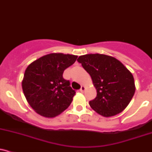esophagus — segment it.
Returning <instances> with one entry per match:
<instances>
[{"mask_svg":"<svg viewBox=\"0 0 152 152\" xmlns=\"http://www.w3.org/2000/svg\"><path fill=\"white\" fill-rule=\"evenodd\" d=\"M84 90H85V87H84V86H81L80 88V92H83Z\"/></svg>","mask_w":152,"mask_h":152,"instance_id":"1","label":"esophagus"}]
</instances>
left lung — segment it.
Listing matches in <instances>:
<instances>
[{"label":"left lung","mask_w":152,"mask_h":152,"mask_svg":"<svg viewBox=\"0 0 152 152\" xmlns=\"http://www.w3.org/2000/svg\"><path fill=\"white\" fill-rule=\"evenodd\" d=\"M77 61L90 75L97 96L89 105L97 114L109 117L121 113L133 97L132 73L114 57L100 54L81 55Z\"/></svg>","instance_id":"obj_1"}]
</instances>
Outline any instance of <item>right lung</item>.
Returning a JSON list of instances; mask_svg holds the SVG:
<instances>
[{
	"label": "right lung",
	"instance_id": "1",
	"mask_svg": "<svg viewBox=\"0 0 152 152\" xmlns=\"http://www.w3.org/2000/svg\"><path fill=\"white\" fill-rule=\"evenodd\" d=\"M78 56L52 53L30 64L22 82L24 95L30 106L43 116L55 117L71 105L76 94L63 72Z\"/></svg>",
	"mask_w": 152,
	"mask_h": 152
}]
</instances>
